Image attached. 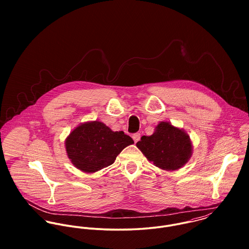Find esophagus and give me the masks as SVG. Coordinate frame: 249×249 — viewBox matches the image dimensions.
Masks as SVG:
<instances>
[{
    "instance_id": "34e87169",
    "label": "esophagus",
    "mask_w": 249,
    "mask_h": 249,
    "mask_svg": "<svg viewBox=\"0 0 249 249\" xmlns=\"http://www.w3.org/2000/svg\"><path fill=\"white\" fill-rule=\"evenodd\" d=\"M132 139L134 140V142H137L141 139V134L140 133H135L132 135Z\"/></svg>"
}]
</instances>
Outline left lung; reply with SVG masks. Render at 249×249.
Masks as SVG:
<instances>
[{"label": "left lung", "instance_id": "1", "mask_svg": "<svg viewBox=\"0 0 249 249\" xmlns=\"http://www.w3.org/2000/svg\"><path fill=\"white\" fill-rule=\"evenodd\" d=\"M142 154L161 170L177 171L191 158L190 136L169 122H161L150 136H142L136 143Z\"/></svg>", "mask_w": 249, "mask_h": 249}]
</instances>
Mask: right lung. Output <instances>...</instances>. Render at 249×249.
Returning <instances> with one entry per match:
<instances>
[{"instance_id":"1","label":"right lung","mask_w":249,"mask_h":249,"mask_svg":"<svg viewBox=\"0 0 249 249\" xmlns=\"http://www.w3.org/2000/svg\"><path fill=\"white\" fill-rule=\"evenodd\" d=\"M134 143L124 131H112L99 121L76 126L66 138L65 147L71 164L78 170L92 174L112 165L121 151Z\"/></svg>"}]
</instances>
